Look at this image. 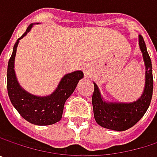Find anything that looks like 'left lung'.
Segmentation results:
<instances>
[{
	"mask_svg": "<svg viewBox=\"0 0 157 157\" xmlns=\"http://www.w3.org/2000/svg\"><path fill=\"white\" fill-rule=\"evenodd\" d=\"M139 47L145 66V84L143 94L138 100L133 103L106 102L103 99L98 86L94 82V90L92 96L94 115L96 123L102 127L114 131L127 130L141 119L150 105L154 83L152 63L141 35H139Z\"/></svg>",
	"mask_w": 157,
	"mask_h": 157,
	"instance_id": "obj_1",
	"label": "left lung"
}]
</instances>
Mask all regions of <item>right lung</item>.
<instances>
[{
	"label": "right lung",
	"instance_id": "1",
	"mask_svg": "<svg viewBox=\"0 0 157 157\" xmlns=\"http://www.w3.org/2000/svg\"><path fill=\"white\" fill-rule=\"evenodd\" d=\"M30 24L26 32L17 40L7 69V90L13 105L29 123L36 125H50L59 122L63 115L65 101L74 93L79 80L83 77L82 71L65 75L60 81L55 91L47 96H36L23 90L19 84L14 72V59L19 41L32 29Z\"/></svg>",
	"mask_w": 157,
	"mask_h": 157
}]
</instances>
